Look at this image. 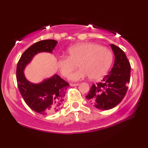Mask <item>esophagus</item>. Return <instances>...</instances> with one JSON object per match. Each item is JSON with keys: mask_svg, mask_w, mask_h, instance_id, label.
Returning a JSON list of instances; mask_svg holds the SVG:
<instances>
[{"mask_svg": "<svg viewBox=\"0 0 148 148\" xmlns=\"http://www.w3.org/2000/svg\"><path fill=\"white\" fill-rule=\"evenodd\" d=\"M71 86H79V84H70Z\"/></svg>", "mask_w": 148, "mask_h": 148, "instance_id": "1", "label": "esophagus"}]
</instances>
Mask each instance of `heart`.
<instances>
[{
  "label": "heart",
  "mask_w": 148,
  "mask_h": 148,
  "mask_svg": "<svg viewBox=\"0 0 148 148\" xmlns=\"http://www.w3.org/2000/svg\"><path fill=\"white\" fill-rule=\"evenodd\" d=\"M68 57L57 58L60 74L69 77L78 64L81 68L70 76V80L80 81L86 77L98 80L108 72L113 61V53L107 47L92 42H81L71 46L67 50Z\"/></svg>",
  "instance_id": "heart-1"
}]
</instances>
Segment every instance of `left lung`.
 Masks as SVG:
<instances>
[{"mask_svg":"<svg viewBox=\"0 0 148 148\" xmlns=\"http://www.w3.org/2000/svg\"><path fill=\"white\" fill-rule=\"evenodd\" d=\"M111 47L115 55L113 68L101 82L92 86L86 96L92 105L101 110L111 109L121 102L130 81L131 65L125 52L113 44Z\"/></svg>","mask_w":148,"mask_h":148,"instance_id":"8db88e82","label":"left lung"}]
</instances>
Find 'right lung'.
Returning <instances> with one entry per match:
<instances>
[{
  "label": "right lung",
  "mask_w": 148,
  "mask_h": 148,
  "mask_svg": "<svg viewBox=\"0 0 148 148\" xmlns=\"http://www.w3.org/2000/svg\"><path fill=\"white\" fill-rule=\"evenodd\" d=\"M57 43L54 40H46L33 44L23 52L16 66V81L22 97L32 110L44 115L60 110L69 85L56 74L39 84H33L27 80L23 71L36 54L52 53Z\"/></svg>",
  "instance_id": "add662e5"
}]
</instances>
